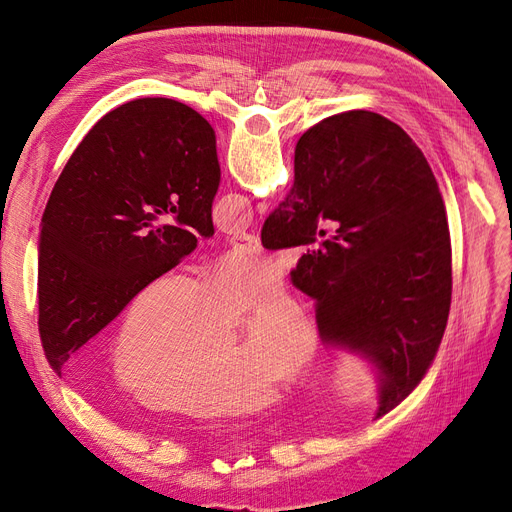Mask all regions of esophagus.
<instances>
[{"instance_id":"esophagus-1","label":"esophagus","mask_w":512,"mask_h":512,"mask_svg":"<svg viewBox=\"0 0 512 512\" xmlns=\"http://www.w3.org/2000/svg\"><path fill=\"white\" fill-rule=\"evenodd\" d=\"M230 247L235 250L239 256H258L260 254V239L256 235H235L230 237Z\"/></svg>"}]
</instances>
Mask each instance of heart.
<instances>
[{"mask_svg": "<svg viewBox=\"0 0 512 512\" xmlns=\"http://www.w3.org/2000/svg\"><path fill=\"white\" fill-rule=\"evenodd\" d=\"M280 271L232 256L200 284L164 277L149 284L123 320L113 376L151 410L188 416H226L254 410L269 399L271 380L292 382L314 354V331L286 294L247 320L235 348L228 322L269 299Z\"/></svg>", "mask_w": 512, "mask_h": 512, "instance_id": "b5f03b06", "label": "heart"}]
</instances>
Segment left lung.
<instances>
[{
	"instance_id": "8db88e82",
	"label": "left lung",
	"mask_w": 512,
	"mask_h": 512,
	"mask_svg": "<svg viewBox=\"0 0 512 512\" xmlns=\"http://www.w3.org/2000/svg\"><path fill=\"white\" fill-rule=\"evenodd\" d=\"M218 185L215 132L177 100L128 102L89 130L40 222L38 331L57 376L138 292L213 237Z\"/></svg>"
}]
</instances>
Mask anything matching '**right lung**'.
I'll list each match as a JSON object with an SVG mask.
<instances>
[{"mask_svg": "<svg viewBox=\"0 0 512 512\" xmlns=\"http://www.w3.org/2000/svg\"><path fill=\"white\" fill-rule=\"evenodd\" d=\"M260 239L309 245L292 286L318 303L324 342L378 367L376 418L397 408L436 359L453 290L446 209L423 151L378 113L320 121L299 138L294 185Z\"/></svg>", "mask_w": 512, "mask_h": 512, "instance_id": "obj_1", "label": "right lung"}]
</instances>
